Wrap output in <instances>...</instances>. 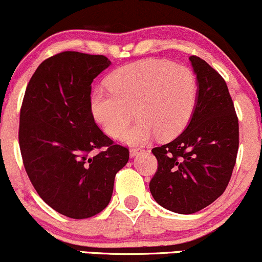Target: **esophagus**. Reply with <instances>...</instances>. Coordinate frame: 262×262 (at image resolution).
Here are the masks:
<instances>
[{"mask_svg":"<svg viewBox=\"0 0 262 262\" xmlns=\"http://www.w3.org/2000/svg\"><path fill=\"white\" fill-rule=\"evenodd\" d=\"M130 157H134V156H138L139 154H141V152H144V150L142 148H139V147H133L130 148Z\"/></svg>","mask_w":262,"mask_h":262,"instance_id":"esophagus-1","label":"esophagus"}]
</instances>
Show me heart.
<instances>
[{"instance_id":"obj_1","label":"heart","mask_w":262,"mask_h":262,"mask_svg":"<svg viewBox=\"0 0 262 262\" xmlns=\"http://www.w3.org/2000/svg\"><path fill=\"white\" fill-rule=\"evenodd\" d=\"M105 84L110 94L93 95V116L110 137L120 138L135 113L138 123L123 135L128 144H142L156 134L162 140L175 138L186 128L197 104L194 72L163 59L122 66Z\"/></svg>"}]
</instances>
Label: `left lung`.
<instances>
[{
  "label": "left lung",
  "mask_w": 262,
  "mask_h": 262,
  "mask_svg": "<svg viewBox=\"0 0 262 262\" xmlns=\"http://www.w3.org/2000/svg\"><path fill=\"white\" fill-rule=\"evenodd\" d=\"M198 97L186 129L173 141L152 148L158 165L150 181L155 201L179 214H193L226 190L236 164L239 125L225 79L196 55Z\"/></svg>",
  "instance_id": "obj_1"
}]
</instances>
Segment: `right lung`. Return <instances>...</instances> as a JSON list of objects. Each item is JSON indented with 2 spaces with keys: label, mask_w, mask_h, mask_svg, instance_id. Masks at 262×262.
Masks as SVG:
<instances>
[{
  "label": "right lung",
  "mask_w": 262,
  "mask_h": 262,
  "mask_svg": "<svg viewBox=\"0 0 262 262\" xmlns=\"http://www.w3.org/2000/svg\"><path fill=\"white\" fill-rule=\"evenodd\" d=\"M104 55L61 52L41 62L20 108L19 146L26 174L49 207L87 219L107 207L115 177L129 160L95 123L92 82L108 68Z\"/></svg>",
  "instance_id": "1"
}]
</instances>
